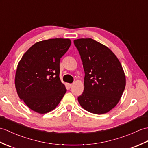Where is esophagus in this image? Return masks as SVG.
Returning <instances> with one entry per match:
<instances>
[{
    "instance_id": "esophagus-1",
    "label": "esophagus",
    "mask_w": 148,
    "mask_h": 148,
    "mask_svg": "<svg viewBox=\"0 0 148 148\" xmlns=\"http://www.w3.org/2000/svg\"><path fill=\"white\" fill-rule=\"evenodd\" d=\"M67 86L69 88H71L72 86H73V84H70V83H67Z\"/></svg>"
}]
</instances>
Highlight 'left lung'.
Here are the masks:
<instances>
[{
  "mask_svg": "<svg viewBox=\"0 0 148 148\" xmlns=\"http://www.w3.org/2000/svg\"><path fill=\"white\" fill-rule=\"evenodd\" d=\"M85 73L80 105L95 114L108 112L117 105L125 87V75L118 58L107 47L91 38L74 40Z\"/></svg>",
  "mask_w": 148,
  "mask_h": 148,
  "instance_id": "8db88e82",
  "label": "left lung"
}]
</instances>
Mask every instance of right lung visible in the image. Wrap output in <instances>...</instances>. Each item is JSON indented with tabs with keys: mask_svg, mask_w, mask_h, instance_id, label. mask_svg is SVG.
Instances as JSON below:
<instances>
[{
	"mask_svg": "<svg viewBox=\"0 0 148 148\" xmlns=\"http://www.w3.org/2000/svg\"><path fill=\"white\" fill-rule=\"evenodd\" d=\"M71 44L69 39L41 41L31 47L18 63L17 93L34 112L44 114L53 110L66 92L59 77L60 61Z\"/></svg>",
	"mask_w": 148,
	"mask_h": 148,
	"instance_id": "right-lung-1",
	"label": "right lung"
}]
</instances>
